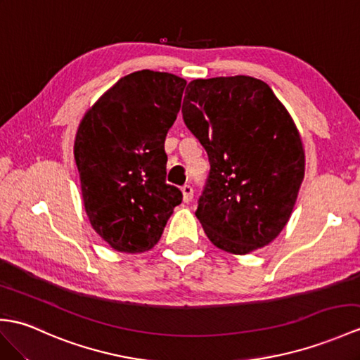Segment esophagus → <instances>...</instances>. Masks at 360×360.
Instances as JSON below:
<instances>
[{
    "label": "esophagus",
    "instance_id": "obj_1",
    "mask_svg": "<svg viewBox=\"0 0 360 360\" xmlns=\"http://www.w3.org/2000/svg\"><path fill=\"white\" fill-rule=\"evenodd\" d=\"M181 191H182L184 202H190V200L193 199V187L188 186V184H186V186H182Z\"/></svg>",
    "mask_w": 360,
    "mask_h": 360
}]
</instances>
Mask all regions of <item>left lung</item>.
<instances>
[{"mask_svg": "<svg viewBox=\"0 0 360 360\" xmlns=\"http://www.w3.org/2000/svg\"><path fill=\"white\" fill-rule=\"evenodd\" d=\"M182 118L210 162L196 210L207 238L233 255L269 245L287 225L305 173L287 108L264 81L238 75L188 82Z\"/></svg>", "mask_w": 360, "mask_h": 360, "instance_id": "1", "label": "left lung"}]
</instances>
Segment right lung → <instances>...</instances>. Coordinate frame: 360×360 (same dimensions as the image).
I'll use <instances>...</instances> for the list:
<instances>
[{"mask_svg": "<svg viewBox=\"0 0 360 360\" xmlns=\"http://www.w3.org/2000/svg\"><path fill=\"white\" fill-rule=\"evenodd\" d=\"M187 81L133 72L91 105L75 138L84 208L91 227L116 252L142 253L161 239L178 187L165 182L167 131Z\"/></svg>", "mask_w": 360, "mask_h": 360, "instance_id": "add662e5", "label": "right lung"}]
</instances>
